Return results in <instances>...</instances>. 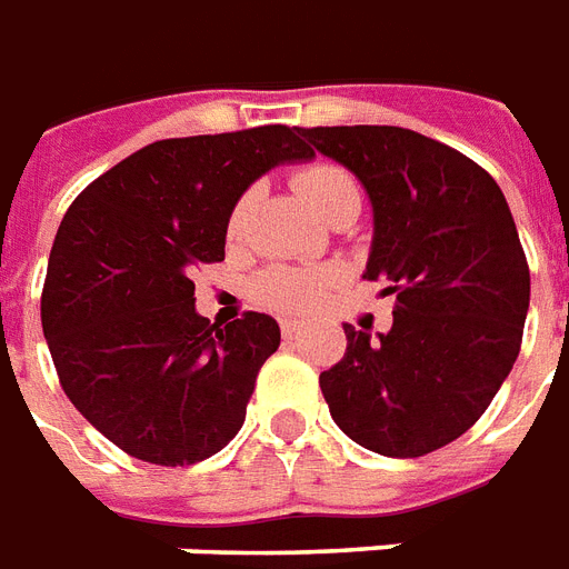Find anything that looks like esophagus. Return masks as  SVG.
Wrapping results in <instances>:
<instances>
[{"label":"esophagus","mask_w":569,"mask_h":569,"mask_svg":"<svg viewBox=\"0 0 569 569\" xmlns=\"http://www.w3.org/2000/svg\"><path fill=\"white\" fill-rule=\"evenodd\" d=\"M280 330H283V337H286V339H295V337H301L303 330H307V321L283 319V321H280Z\"/></svg>","instance_id":"1"}]
</instances>
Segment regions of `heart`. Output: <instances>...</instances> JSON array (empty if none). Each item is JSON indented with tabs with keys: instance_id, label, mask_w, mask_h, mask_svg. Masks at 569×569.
Returning <instances> with one entry per match:
<instances>
[{
	"instance_id": "1",
	"label": "heart",
	"mask_w": 569,
	"mask_h": 569,
	"mask_svg": "<svg viewBox=\"0 0 569 569\" xmlns=\"http://www.w3.org/2000/svg\"><path fill=\"white\" fill-rule=\"evenodd\" d=\"M292 186L298 194L316 209L325 212L337 197L357 191L355 177L333 162H310L292 173ZM250 209V191L236 200L230 212V232H236L244 223V214ZM337 283V277L330 271H310V268H274L259 280V292L271 307L283 312H307L325 301L330 286Z\"/></svg>"
}]
</instances>
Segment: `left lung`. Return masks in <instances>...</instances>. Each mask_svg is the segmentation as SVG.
Returning a JSON list of instances; mask_svg holds the SVG:
<instances>
[{"label":"left lung","mask_w":569,"mask_h":569,"mask_svg":"<svg viewBox=\"0 0 569 569\" xmlns=\"http://www.w3.org/2000/svg\"><path fill=\"white\" fill-rule=\"evenodd\" d=\"M372 200L366 280L396 298L387 333L346 328L319 383L363 449L422 458L481 419L520 355L531 277L502 189L455 147L401 127H298Z\"/></svg>","instance_id":"8db88e82"}]
</instances>
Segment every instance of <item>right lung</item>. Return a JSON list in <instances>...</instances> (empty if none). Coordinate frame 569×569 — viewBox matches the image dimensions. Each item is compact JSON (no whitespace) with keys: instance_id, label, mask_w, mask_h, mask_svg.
<instances>
[{"instance_id":"1","label":"right lung","mask_w":569,"mask_h":569,"mask_svg":"<svg viewBox=\"0 0 569 569\" xmlns=\"http://www.w3.org/2000/svg\"><path fill=\"white\" fill-rule=\"evenodd\" d=\"M310 156L283 123L164 138L70 203L40 321L61 389L118 449L189 467L239 433L280 328L266 312L209 325L191 274L223 259L232 206L250 182Z\"/></svg>"}]
</instances>
